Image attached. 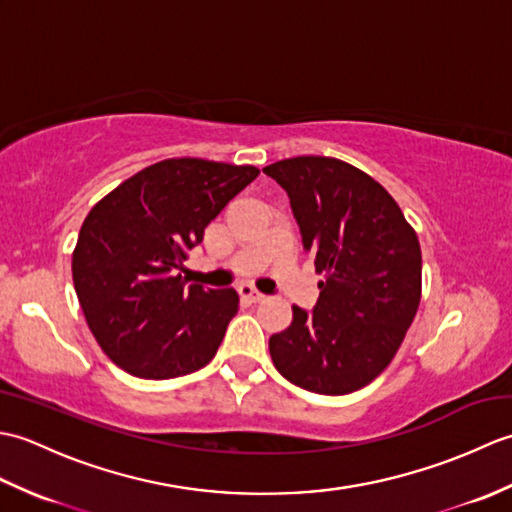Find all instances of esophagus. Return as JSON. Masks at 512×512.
Returning a JSON list of instances; mask_svg holds the SVG:
<instances>
[{
  "mask_svg": "<svg viewBox=\"0 0 512 512\" xmlns=\"http://www.w3.org/2000/svg\"><path fill=\"white\" fill-rule=\"evenodd\" d=\"M239 290V295H242L246 301H250V303H259V301H264V295L262 292H257L253 286H248V284H242L237 288Z\"/></svg>",
  "mask_w": 512,
  "mask_h": 512,
  "instance_id": "esophagus-1",
  "label": "esophagus"
}]
</instances>
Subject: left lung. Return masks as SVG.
Masks as SVG:
<instances>
[{
    "label": "left lung",
    "instance_id": "1",
    "mask_svg": "<svg viewBox=\"0 0 512 512\" xmlns=\"http://www.w3.org/2000/svg\"><path fill=\"white\" fill-rule=\"evenodd\" d=\"M264 173L288 193L303 248L325 273L317 306H292V323L270 336V356L292 385L352 394L391 363L416 317L418 235L396 200L343 160L297 156Z\"/></svg>",
    "mask_w": 512,
    "mask_h": 512
}]
</instances>
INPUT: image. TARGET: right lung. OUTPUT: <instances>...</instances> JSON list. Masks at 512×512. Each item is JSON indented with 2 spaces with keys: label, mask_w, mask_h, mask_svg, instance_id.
<instances>
[{
  "label": "right lung",
  "mask_w": 512,
  "mask_h": 512,
  "mask_svg": "<svg viewBox=\"0 0 512 512\" xmlns=\"http://www.w3.org/2000/svg\"><path fill=\"white\" fill-rule=\"evenodd\" d=\"M257 167L202 158L156 162L107 193L72 253L76 297L94 339L127 374L165 380L211 361L239 299L178 270Z\"/></svg>",
  "instance_id": "add662e5"
}]
</instances>
